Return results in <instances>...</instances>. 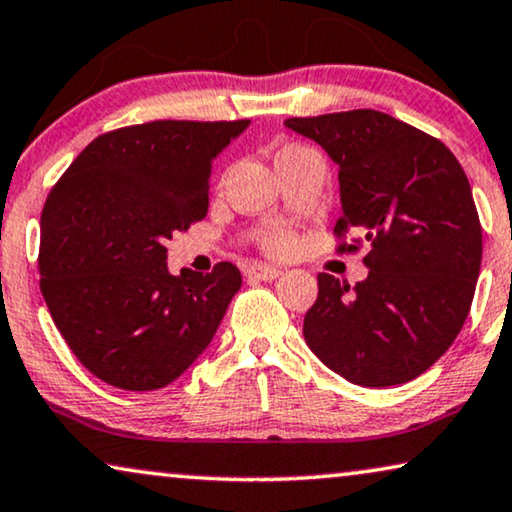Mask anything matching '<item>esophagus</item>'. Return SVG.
Masks as SVG:
<instances>
[{"label":"esophagus","mask_w":512,"mask_h":512,"mask_svg":"<svg viewBox=\"0 0 512 512\" xmlns=\"http://www.w3.org/2000/svg\"><path fill=\"white\" fill-rule=\"evenodd\" d=\"M280 273L283 271L276 269V266H269V264H253L248 269V276L257 278V280H276Z\"/></svg>","instance_id":"34e87169"}]
</instances>
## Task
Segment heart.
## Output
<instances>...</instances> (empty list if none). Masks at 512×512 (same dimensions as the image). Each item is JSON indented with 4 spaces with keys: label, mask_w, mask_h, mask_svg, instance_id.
<instances>
[{
    "label": "heart",
    "mask_w": 512,
    "mask_h": 512,
    "mask_svg": "<svg viewBox=\"0 0 512 512\" xmlns=\"http://www.w3.org/2000/svg\"><path fill=\"white\" fill-rule=\"evenodd\" d=\"M292 246H294L292 236L283 232V229H269V232L262 234V248L266 250V253L285 255V253H290Z\"/></svg>",
    "instance_id": "obj_1"
}]
</instances>
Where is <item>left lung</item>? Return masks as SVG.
<instances>
[{
  "label": "left lung",
  "mask_w": 512,
  "mask_h": 512,
  "mask_svg": "<svg viewBox=\"0 0 512 512\" xmlns=\"http://www.w3.org/2000/svg\"><path fill=\"white\" fill-rule=\"evenodd\" d=\"M338 164V253L369 246L355 287L320 273L304 338L322 364L362 387L408 383L450 348L471 311L482 227L450 148L392 115L357 109L290 118Z\"/></svg>",
  "instance_id": "1"
}]
</instances>
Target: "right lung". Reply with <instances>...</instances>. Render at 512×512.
I'll use <instances>...</instances> for the list:
<instances>
[{"instance_id": "add662e5", "label": "right lung", "mask_w": 512, "mask_h": 512, "mask_svg": "<svg viewBox=\"0 0 512 512\" xmlns=\"http://www.w3.org/2000/svg\"><path fill=\"white\" fill-rule=\"evenodd\" d=\"M250 120H155L97 136L41 213V294L92 376L167 387L208 348L241 271L171 276L167 243L208 211L213 160Z\"/></svg>"}]
</instances>
